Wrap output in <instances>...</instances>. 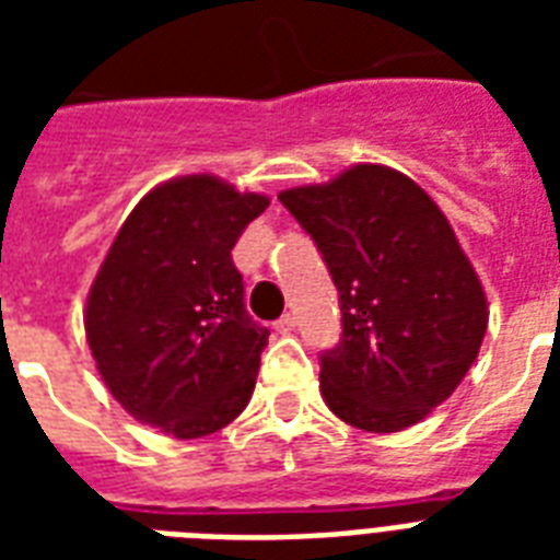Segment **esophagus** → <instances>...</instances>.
<instances>
[{"label":"esophagus","instance_id":"esophagus-1","mask_svg":"<svg viewBox=\"0 0 560 560\" xmlns=\"http://www.w3.org/2000/svg\"><path fill=\"white\" fill-rule=\"evenodd\" d=\"M293 328H296V316H293V314H284L279 323H276V331H279V334H290Z\"/></svg>","mask_w":560,"mask_h":560}]
</instances>
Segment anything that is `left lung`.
<instances>
[{
    "label": "left lung",
    "mask_w": 560,
    "mask_h": 560,
    "mask_svg": "<svg viewBox=\"0 0 560 560\" xmlns=\"http://www.w3.org/2000/svg\"><path fill=\"white\" fill-rule=\"evenodd\" d=\"M279 200L340 290L342 337L319 358L328 409L366 433L418 424L451 398L488 328L486 290L444 211L372 162Z\"/></svg>",
    "instance_id": "obj_1"
}]
</instances>
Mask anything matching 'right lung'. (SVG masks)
Masks as SVG:
<instances>
[{"instance_id": "right-lung-1", "label": "right lung", "mask_w": 560, "mask_h": 560, "mask_svg": "<svg viewBox=\"0 0 560 560\" xmlns=\"http://www.w3.org/2000/svg\"><path fill=\"white\" fill-rule=\"evenodd\" d=\"M267 206L188 174L151 188L121 223L83 328L101 381L136 421L200 439L249 404L270 331L246 314L232 246Z\"/></svg>"}]
</instances>
